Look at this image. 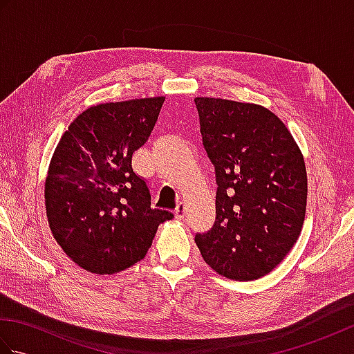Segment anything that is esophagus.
I'll return each instance as SVG.
<instances>
[{"label": "esophagus", "instance_id": "obj_1", "mask_svg": "<svg viewBox=\"0 0 354 354\" xmlns=\"http://www.w3.org/2000/svg\"><path fill=\"white\" fill-rule=\"evenodd\" d=\"M185 213H187L185 204H184V202H179L176 209H175V217H176V219H183V217L185 216Z\"/></svg>", "mask_w": 354, "mask_h": 354}]
</instances>
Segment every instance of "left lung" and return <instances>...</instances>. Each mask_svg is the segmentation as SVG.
<instances>
[{"label": "left lung", "instance_id": "1", "mask_svg": "<svg viewBox=\"0 0 354 354\" xmlns=\"http://www.w3.org/2000/svg\"><path fill=\"white\" fill-rule=\"evenodd\" d=\"M216 169V222L196 245L217 274L250 281L280 265L301 234L307 173L290 131L255 103L196 97Z\"/></svg>", "mask_w": 354, "mask_h": 354}]
</instances>
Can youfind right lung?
<instances>
[{
  "mask_svg": "<svg viewBox=\"0 0 354 354\" xmlns=\"http://www.w3.org/2000/svg\"><path fill=\"white\" fill-rule=\"evenodd\" d=\"M165 97L100 103L73 120L45 179L53 237L88 272L117 274L145 259L173 214L150 207L132 155L149 140Z\"/></svg>",
  "mask_w": 354,
  "mask_h": 354,
  "instance_id": "1",
  "label": "right lung"
}]
</instances>
